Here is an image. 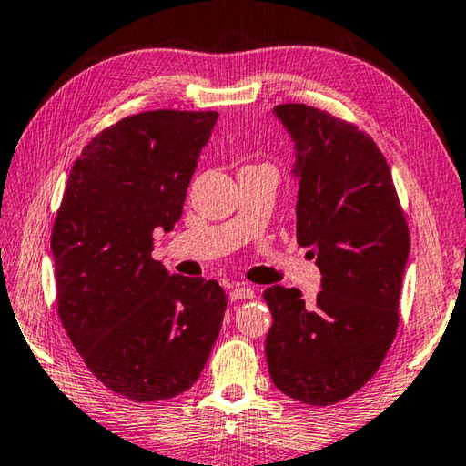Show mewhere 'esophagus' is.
<instances>
[{
  "mask_svg": "<svg viewBox=\"0 0 466 466\" xmlns=\"http://www.w3.org/2000/svg\"><path fill=\"white\" fill-rule=\"evenodd\" d=\"M255 297V288H250L247 284H238L230 292V300H242V299H253Z\"/></svg>",
  "mask_w": 466,
  "mask_h": 466,
  "instance_id": "esophagus-1",
  "label": "esophagus"
}]
</instances>
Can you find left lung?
<instances>
[{
    "label": "left lung",
    "instance_id": "8db88e82",
    "mask_svg": "<svg viewBox=\"0 0 466 466\" xmlns=\"http://www.w3.org/2000/svg\"><path fill=\"white\" fill-rule=\"evenodd\" d=\"M273 114L297 149V240L317 257L321 290L311 302L299 288L263 292L265 357L279 392L328 406L363 388L394 342L409 226L371 137L305 103Z\"/></svg>",
    "mask_w": 466,
    "mask_h": 466
}]
</instances>
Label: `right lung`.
Returning <instances> with one entry per match:
<instances>
[{"label":"right lung","mask_w":466,"mask_h":466,"mask_svg":"<svg viewBox=\"0 0 466 466\" xmlns=\"http://www.w3.org/2000/svg\"><path fill=\"white\" fill-rule=\"evenodd\" d=\"M218 112L157 109L99 132L74 161L51 232L57 313L95 378L135 402L193 386L228 297L151 257L153 232L182 216Z\"/></svg>","instance_id":"obj_1"}]
</instances>
